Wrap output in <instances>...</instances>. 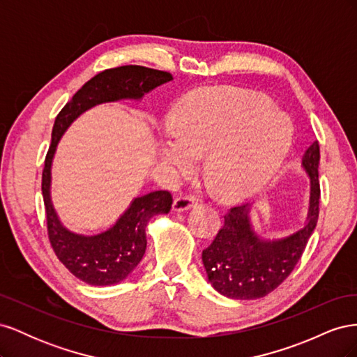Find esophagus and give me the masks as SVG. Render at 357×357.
Returning <instances> with one entry per match:
<instances>
[{
  "label": "esophagus",
  "mask_w": 357,
  "mask_h": 357,
  "mask_svg": "<svg viewBox=\"0 0 357 357\" xmlns=\"http://www.w3.org/2000/svg\"><path fill=\"white\" fill-rule=\"evenodd\" d=\"M195 204H197L195 199L190 197H177L174 199V202H172V210L177 213H183V211L190 210Z\"/></svg>",
  "instance_id": "1"
}]
</instances>
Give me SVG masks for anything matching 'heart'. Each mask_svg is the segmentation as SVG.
Segmentation results:
<instances>
[{"label":"heart","instance_id":"heart-1","mask_svg":"<svg viewBox=\"0 0 357 357\" xmlns=\"http://www.w3.org/2000/svg\"><path fill=\"white\" fill-rule=\"evenodd\" d=\"M174 125L159 139L160 165L174 177L197 169L207 153L205 174L226 199L264 189L286 159L291 126L268 96L234 86L189 93L172 110Z\"/></svg>","mask_w":357,"mask_h":357}]
</instances>
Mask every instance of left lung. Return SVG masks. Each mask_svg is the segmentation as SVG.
I'll use <instances>...</instances> for the list:
<instances>
[{
	"instance_id": "left-lung-1",
	"label": "left lung",
	"mask_w": 357,
	"mask_h": 357,
	"mask_svg": "<svg viewBox=\"0 0 357 357\" xmlns=\"http://www.w3.org/2000/svg\"><path fill=\"white\" fill-rule=\"evenodd\" d=\"M319 142L302 156V168L310 177V204L302 228L283 238L265 240L250 222V204L238 205L225 215L223 228L202 252L208 282L231 299H259L282 284L294 271L305 250L319 219Z\"/></svg>"
}]
</instances>
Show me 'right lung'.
<instances>
[{"label": "right lung", "mask_w": 357, "mask_h": 357, "mask_svg": "<svg viewBox=\"0 0 357 357\" xmlns=\"http://www.w3.org/2000/svg\"><path fill=\"white\" fill-rule=\"evenodd\" d=\"M171 80L172 75L167 71L139 66L105 70L86 82L55 119L41 180L49 240L53 252L68 271L91 286L117 284L134 271L146 253V228L150 219L167 214L171 210L172 197L168 190L150 192L134 198L107 231L95 235L71 232L61 223L50 197L52 162L58 143L75 119L92 107L122 100L139 101L146 93Z\"/></svg>", "instance_id": "add662e5"}]
</instances>
